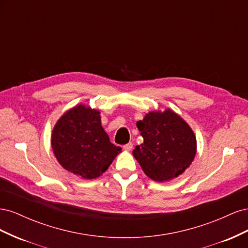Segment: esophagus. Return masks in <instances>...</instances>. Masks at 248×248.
<instances>
[{
	"label": "esophagus",
	"instance_id": "esophagus-1",
	"mask_svg": "<svg viewBox=\"0 0 248 248\" xmlns=\"http://www.w3.org/2000/svg\"><path fill=\"white\" fill-rule=\"evenodd\" d=\"M132 147H133L132 142H128V144H126V145L123 146V149L126 150V151H130V150L132 149Z\"/></svg>",
	"mask_w": 248,
	"mask_h": 248
}]
</instances>
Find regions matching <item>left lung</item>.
I'll use <instances>...</instances> for the list:
<instances>
[{
    "mask_svg": "<svg viewBox=\"0 0 248 248\" xmlns=\"http://www.w3.org/2000/svg\"><path fill=\"white\" fill-rule=\"evenodd\" d=\"M137 126L144 142L136 146L132 154L148 177L158 182L168 181L190 166L197 140L181 117L170 109L152 111Z\"/></svg>",
    "mask_w": 248,
    "mask_h": 248,
    "instance_id": "left-lung-1",
    "label": "left lung"
}]
</instances>
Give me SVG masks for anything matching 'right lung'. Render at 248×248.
Masks as SVG:
<instances>
[{"instance_id": "add662e5", "label": "right lung", "mask_w": 248, "mask_h": 248, "mask_svg": "<svg viewBox=\"0 0 248 248\" xmlns=\"http://www.w3.org/2000/svg\"><path fill=\"white\" fill-rule=\"evenodd\" d=\"M51 146L65 170L85 179L99 177L121 152L102 128L99 111L85 106L73 108L59 120Z\"/></svg>"}]
</instances>
